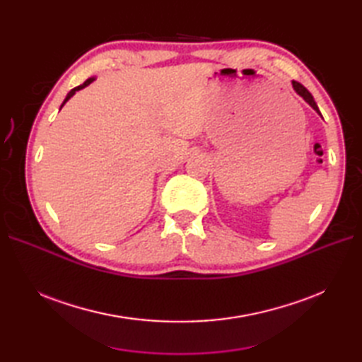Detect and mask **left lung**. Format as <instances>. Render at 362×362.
<instances>
[{
  "instance_id": "1",
  "label": "left lung",
  "mask_w": 362,
  "mask_h": 362,
  "mask_svg": "<svg viewBox=\"0 0 362 362\" xmlns=\"http://www.w3.org/2000/svg\"><path fill=\"white\" fill-rule=\"evenodd\" d=\"M293 87H294V90L298 92V93H299V95L303 98V100H305L306 103H308V104H310V105L314 108V110H315L317 113L322 115V113L319 112V107H317V104H315V101H314L313 95H311L308 90H306L305 87H303L300 83H298V81H293Z\"/></svg>"
}]
</instances>
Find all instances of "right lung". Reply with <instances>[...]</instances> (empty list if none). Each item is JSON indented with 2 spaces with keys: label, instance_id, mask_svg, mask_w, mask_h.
Wrapping results in <instances>:
<instances>
[{
  "label": "right lung",
  "instance_id": "right-lung-1",
  "mask_svg": "<svg viewBox=\"0 0 362 362\" xmlns=\"http://www.w3.org/2000/svg\"><path fill=\"white\" fill-rule=\"evenodd\" d=\"M92 81H93V78H89V80H86V81H84V83H83V84H81V86H78V87H75V89H72V90H71V92H69V93H68V96H66V100H64V101H63V104H62V107H63V105H64V103H66V101H68V100H69V98H71V96H72V95H74V93H75V92H76V90H80V89H84V87H86V86H89V84H90V83H92Z\"/></svg>",
  "mask_w": 362,
  "mask_h": 362
}]
</instances>
